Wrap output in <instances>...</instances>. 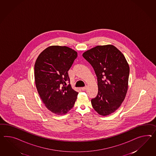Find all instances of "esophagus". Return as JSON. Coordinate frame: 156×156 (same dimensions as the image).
<instances>
[{"instance_id": "obj_1", "label": "esophagus", "mask_w": 156, "mask_h": 156, "mask_svg": "<svg viewBox=\"0 0 156 156\" xmlns=\"http://www.w3.org/2000/svg\"><path fill=\"white\" fill-rule=\"evenodd\" d=\"M87 88V87L86 86V87H82V88H81V89L82 90H86V89Z\"/></svg>"}]
</instances>
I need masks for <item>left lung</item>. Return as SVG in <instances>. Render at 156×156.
Segmentation results:
<instances>
[{"instance_id":"8db88e82","label":"left lung","mask_w":156,"mask_h":156,"mask_svg":"<svg viewBox=\"0 0 156 156\" xmlns=\"http://www.w3.org/2000/svg\"><path fill=\"white\" fill-rule=\"evenodd\" d=\"M83 56L92 65L97 76L98 92L91 100L101 115L107 116L119 108L126 96L129 67L124 55L112 44L97 46Z\"/></svg>"}]
</instances>
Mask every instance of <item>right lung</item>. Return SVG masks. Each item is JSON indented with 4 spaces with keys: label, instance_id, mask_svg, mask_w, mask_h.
I'll use <instances>...</instances> for the list:
<instances>
[{
    "label": "right lung",
    "instance_id": "obj_1",
    "mask_svg": "<svg viewBox=\"0 0 156 156\" xmlns=\"http://www.w3.org/2000/svg\"><path fill=\"white\" fill-rule=\"evenodd\" d=\"M77 52L67 46H50L37 57L34 64L37 90L46 108L56 115L67 114L76 102L78 93L70 84L68 71Z\"/></svg>",
    "mask_w": 156,
    "mask_h": 156
}]
</instances>
